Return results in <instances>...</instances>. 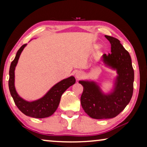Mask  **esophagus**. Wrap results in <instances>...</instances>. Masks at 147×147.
Here are the masks:
<instances>
[{
  "mask_svg": "<svg viewBox=\"0 0 147 147\" xmlns=\"http://www.w3.org/2000/svg\"><path fill=\"white\" fill-rule=\"evenodd\" d=\"M82 76V73H80V72H77L76 73V77L77 78H80Z\"/></svg>",
  "mask_w": 147,
  "mask_h": 147,
  "instance_id": "obj_1",
  "label": "esophagus"
}]
</instances>
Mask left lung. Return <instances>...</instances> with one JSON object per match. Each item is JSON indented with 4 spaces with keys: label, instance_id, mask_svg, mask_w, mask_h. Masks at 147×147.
I'll return each mask as SVG.
<instances>
[{
    "label": "left lung",
    "instance_id": "1",
    "mask_svg": "<svg viewBox=\"0 0 147 147\" xmlns=\"http://www.w3.org/2000/svg\"><path fill=\"white\" fill-rule=\"evenodd\" d=\"M111 45V53L102 55L107 65L117 69L119 76L113 93L103 95L93 82L79 81L83 86L80 103L84 112L95 119H112L120 114L131 100L133 93L134 70L129 52L119 40L105 35Z\"/></svg>",
    "mask_w": 147,
    "mask_h": 147
}]
</instances>
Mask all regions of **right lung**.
Segmentation results:
<instances>
[{
    "label": "right lung",
    "mask_w": 147,
    "mask_h": 147,
    "mask_svg": "<svg viewBox=\"0 0 147 147\" xmlns=\"http://www.w3.org/2000/svg\"><path fill=\"white\" fill-rule=\"evenodd\" d=\"M26 44H24L18 49L16 57L12 61L9 69V87L14 102L18 109L22 113L28 117L37 119H42L52 115L59 106L62 94L71 86L75 83V78L73 76L61 80L55 84L45 96L38 100L27 102L18 96L14 88V69L20 53Z\"/></svg>",
    "instance_id": "add662e5"
}]
</instances>
